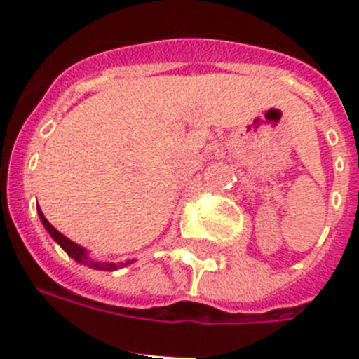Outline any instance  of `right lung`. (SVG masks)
<instances>
[{
	"label": "right lung",
	"mask_w": 359,
	"mask_h": 359,
	"mask_svg": "<svg viewBox=\"0 0 359 359\" xmlns=\"http://www.w3.org/2000/svg\"><path fill=\"white\" fill-rule=\"evenodd\" d=\"M37 214H39V219L41 223L44 224V228H46V231H48L50 236H52V239L55 241L59 246H61L62 250H65L66 253H68L69 257H72L73 261L79 262V264H84L88 266V268H93V269H100V271H115V269L118 268H123V266L131 264L133 261H128V262H106V261H98V259H93V257L90 255V252L86 248H82L81 244L73 243L72 239H68L66 236H62L61 231L57 230V228H53L52 224L48 223V219L44 217V214L41 212V208L37 207Z\"/></svg>",
	"instance_id": "add662e5"
}]
</instances>
